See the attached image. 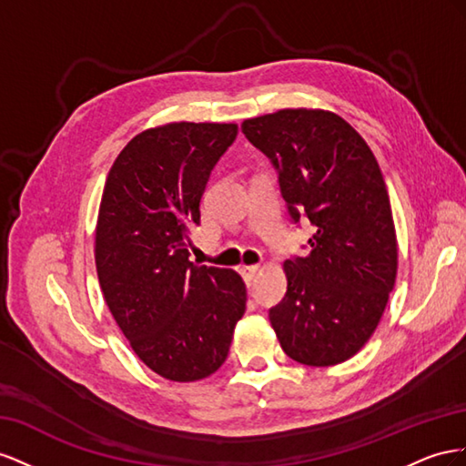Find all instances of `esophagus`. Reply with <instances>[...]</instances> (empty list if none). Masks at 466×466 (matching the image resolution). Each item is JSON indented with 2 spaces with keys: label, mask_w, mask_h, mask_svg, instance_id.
Returning a JSON list of instances; mask_svg holds the SVG:
<instances>
[{
  "label": "esophagus",
  "mask_w": 466,
  "mask_h": 466,
  "mask_svg": "<svg viewBox=\"0 0 466 466\" xmlns=\"http://www.w3.org/2000/svg\"><path fill=\"white\" fill-rule=\"evenodd\" d=\"M258 271H259L258 265H242L240 273H242V277H244L246 285H251V281H254V277L258 275Z\"/></svg>",
  "instance_id": "1"
}]
</instances>
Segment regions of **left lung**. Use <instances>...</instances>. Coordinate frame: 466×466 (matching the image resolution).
Returning <instances> with one entry per match:
<instances>
[{
  "label": "left lung",
  "instance_id": "left-lung-1",
  "mask_svg": "<svg viewBox=\"0 0 466 466\" xmlns=\"http://www.w3.org/2000/svg\"><path fill=\"white\" fill-rule=\"evenodd\" d=\"M246 138L271 159L290 218L316 226L304 258L287 259V295L269 310L283 351L310 367L348 361L373 336L398 269L380 167L361 135L324 109L246 118Z\"/></svg>",
  "mask_w": 466,
  "mask_h": 466
}]
</instances>
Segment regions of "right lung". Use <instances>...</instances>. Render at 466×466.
Instances as JSON below:
<instances>
[{
  "label": "right lung",
  "instance_id": "add662e5",
  "mask_svg": "<svg viewBox=\"0 0 466 466\" xmlns=\"http://www.w3.org/2000/svg\"><path fill=\"white\" fill-rule=\"evenodd\" d=\"M236 135L234 123L148 128L105 181L96 228L103 297L140 361L167 380H201L220 369L246 312L240 275L189 259L210 171Z\"/></svg>",
  "mask_w": 466,
  "mask_h": 466
}]
</instances>
